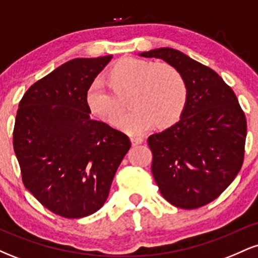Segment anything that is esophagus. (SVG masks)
<instances>
[{
	"mask_svg": "<svg viewBox=\"0 0 258 258\" xmlns=\"http://www.w3.org/2000/svg\"><path fill=\"white\" fill-rule=\"evenodd\" d=\"M142 142H143V138H141V137H131L132 146H138V144H141Z\"/></svg>",
	"mask_w": 258,
	"mask_h": 258,
	"instance_id": "34e87169",
	"label": "esophagus"
}]
</instances>
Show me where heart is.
Here are the masks:
<instances>
[{"label":"heart","instance_id":"b5f03b06","mask_svg":"<svg viewBox=\"0 0 258 258\" xmlns=\"http://www.w3.org/2000/svg\"><path fill=\"white\" fill-rule=\"evenodd\" d=\"M109 85L96 79L85 94L94 116L110 121L120 108V98L129 94L128 112L118 115L112 125L131 135H141L158 125L168 128L182 116L188 90L184 78L172 65L154 64L135 57L120 59L108 73Z\"/></svg>","mask_w":258,"mask_h":258}]
</instances>
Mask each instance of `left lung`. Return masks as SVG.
<instances>
[{"label": "left lung", "instance_id": "8db88e82", "mask_svg": "<svg viewBox=\"0 0 258 258\" xmlns=\"http://www.w3.org/2000/svg\"><path fill=\"white\" fill-rule=\"evenodd\" d=\"M182 74L188 98L178 122L148 138L152 173L162 197L180 209H198L220 197L240 171L246 119L217 73L177 49L139 53Z\"/></svg>", "mask_w": 258, "mask_h": 258}]
</instances>
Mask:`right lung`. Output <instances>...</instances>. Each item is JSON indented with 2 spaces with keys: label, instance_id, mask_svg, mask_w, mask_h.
I'll list each match as a JSON object with an SVG mask.
<instances>
[{
  "label": "right lung",
  "instance_id": "add662e5",
  "mask_svg": "<svg viewBox=\"0 0 258 258\" xmlns=\"http://www.w3.org/2000/svg\"><path fill=\"white\" fill-rule=\"evenodd\" d=\"M111 58L67 61L35 82L19 103L13 147L23 183L61 217L98 211L131 148L125 133L92 119L85 100L88 86Z\"/></svg>",
  "mask_w": 258,
  "mask_h": 258
}]
</instances>
